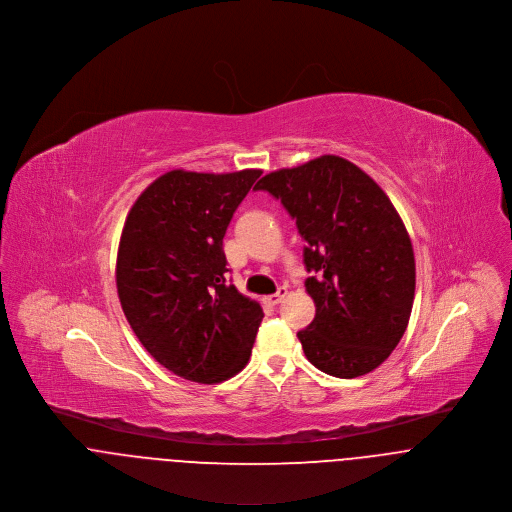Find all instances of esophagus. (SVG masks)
<instances>
[{"mask_svg": "<svg viewBox=\"0 0 512 512\" xmlns=\"http://www.w3.org/2000/svg\"><path fill=\"white\" fill-rule=\"evenodd\" d=\"M285 295H287V289H285V287H279V291H277L275 295L265 297V303L271 305V307H275V305H279V303L285 299Z\"/></svg>", "mask_w": 512, "mask_h": 512, "instance_id": "obj_1", "label": "esophagus"}]
</instances>
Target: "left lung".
<instances>
[{"label":"left lung","mask_w":512,"mask_h":512,"mask_svg":"<svg viewBox=\"0 0 512 512\" xmlns=\"http://www.w3.org/2000/svg\"><path fill=\"white\" fill-rule=\"evenodd\" d=\"M281 200L307 241V293L316 314L297 332L312 366L334 378L376 370L398 346L415 295L406 225L356 164L320 156L255 186Z\"/></svg>","instance_id":"left-lung-1"}]
</instances>
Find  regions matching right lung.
<instances>
[{
	"label": "right lung",
	"mask_w": 512,
	"mask_h": 512,
	"mask_svg": "<svg viewBox=\"0 0 512 512\" xmlns=\"http://www.w3.org/2000/svg\"><path fill=\"white\" fill-rule=\"evenodd\" d=\"M261 170H172L134 202L122 227L116 289L142 346L176 376L200 384L245 368L259 303L225 281L223 237Z\"/></svg>",
	"instance_id": "obj_1"
}]
</instances>
